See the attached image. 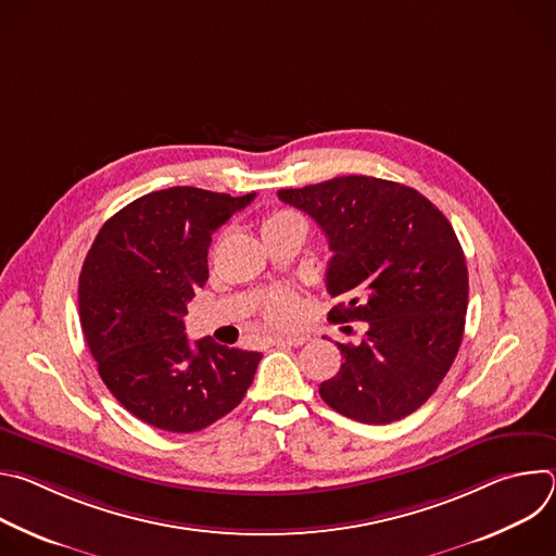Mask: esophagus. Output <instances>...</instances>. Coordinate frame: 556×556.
I'll list each match as a JSON object with an SVG mask.
<instances>
[{
	"label": "esophagus",
	"instance_id": "1",
	"mask_svg": "<svg viewBox=\"0 0 556 556\" xmlns=\"http://www.w3.org/2000/svg\"><path fill=\"white\" fill-rule=\"evenodd\" d=\"M309 339L305 334H288V337H277L273 343L281 345V348H299L303 343H307Z\"/></svg>",
	"mask_w": 556,
	"mask_h": 556
}]
</instances>
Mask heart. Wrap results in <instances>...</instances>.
Instances as JSON below:
<instances>
[{
    "label": "heart",
    "instance_id": "heart-1",
    "mask_svg": "<svg viewBox=\"0 0 556 556\" xmlns=\"http://www.w3.org/2000/svg\"><path fill=\"white\" fill-rule=\"evenodd\" d=\"M290 224H301V226H303L301 217H299L294 211L279 208V211H273L270 215H266V217L262 219L260 230H262V237H266V235H270L273 230L283 228V226H290ZM262 309H264L266 321H270L273 326H286V324H290V321L294 319V316H296L299 303H296L294 294H290V292H286V290H275V292H270V294L266 296Z\"/></svg>",
    "mask_w": 556,
    "mask_h": 556
}]
</instances>
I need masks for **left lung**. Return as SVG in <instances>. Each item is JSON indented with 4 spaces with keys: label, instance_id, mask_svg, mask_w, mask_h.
I'll list each match as a JSON object with an SVG mask.
<instances>
[{
    "label": "left lung",
    "instance_id": "1",
    "mask_svg": "<svg viewBox=\"0 0 556 556\" xmlns=\"http://www.w3.org/2000/svg\"><path fill=\"white\" fill-rule=\"evenodd\" d=\"M279 200L307 213L334 253L326 288L330 321H365L321 399L341 416L389 425L422 407L451 369L468 305V270L442 211L412 187L341 176Z\"/></svg>",
    "mask_w": 556,
    "mask_h": 556
}]
</instances>
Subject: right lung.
<instances>
[{
	"mask_svg": "<svg viewBox=\"0 0 556 556\" xmlns=\"http://www.w3.org/2000/svg\"><path fill=\"white\" fill-rule=\"evenodd\" d=\"M255 193L195 187L147 193L99 230L78 277V312L99 374L142 422L200 431L242 403L260 352L185 334L187 303L208 279L211 235Z\"/></svg>",
	"mask_w": 556,
	"mask_h": 556,
	"instance_id": "1",
	"label": "right lung"
}]
</instances>
